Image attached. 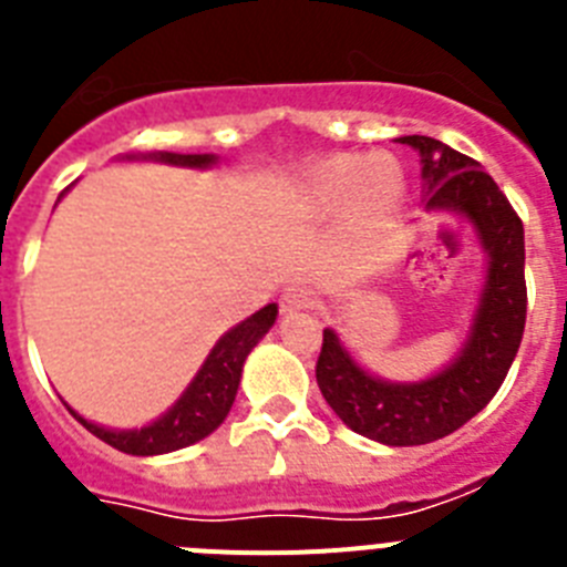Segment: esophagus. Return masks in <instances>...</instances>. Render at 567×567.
<instances>
[{
    "label": "esophagus",
    "mask_w": 567,
    "mask_h": 567,
    "mask_svg": "<svg viewBox=\"0 0 567 567\" xmlns=\"http://www.w3.org/2000/svg\"><path fill=\"white\" fill-rule=\"evenodd\" d=\"M318 303L312 289L307 287H287L284 295H280V312L284 315H298V312H309V309Z\"/></svg>",
    "instance_id": "1"
}]
</instances>
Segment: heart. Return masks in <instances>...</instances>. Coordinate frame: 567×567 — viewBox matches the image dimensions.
<instances>
[{
  "label": "heart",
  "instance_id": "obj_1",
  "mask_svg": "<svg viewBox=\"0 0 567 567\" xmlns=\"http://www.w3.org/2000/svg\"><path fill=\"white\" fill-rule=\"evenodd\" d=\"M405 198L403 164L394 155L332 153L315 162L298 182V202L307 213L334 215L343 209L346 227L358 238L380 233Z\"/></svg>",
  "mask_w": 567,
  "mask_h": 567
}]
</instances>
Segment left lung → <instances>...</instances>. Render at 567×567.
<instances>
[{
    "label": "left lung",
    "instance_id": "obj_1",
    "mask_svg": "<svg viewBox=\"0 0 567 567\" xmlns=\"http://www.w3.org/2000/svg\"><path fill=\"white\" fill-rule=\"evenodd\" d=\"M423 164L425 213L460 215L485 252V278L468 334L423 380L365 372L334 329H323L320 394L352 432L383 445H423L457 432L488 405L517 358L525 329V233L519 215L474 158L429 135H403Z\"/></svg>",
    "mask_w": 567,
    "mask_h": 567
}]
</instances>
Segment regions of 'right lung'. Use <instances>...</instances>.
<instances>
[{
	"label": "right lung",
	"mask_w": 567,
	"mask_h": 567,
	"mask_svg": "<svg viewBox=\"0 0 567 567\" xmlns=\"http://www.w3.org/2000/svg\"><path fill=\"white\" fill-rule=\"evenodd\" d=\"M118 162H155L169 164V167H187V169H209L218 164L215 153H138V155H122ZM70 189V187H68ZM64 189V193H68ZM62 193V195H64ZM59 195V202H62ZM56 202V204H59ZM278 318V303H267L247 320H240L238 327L224 332L218 343L209 349L207 360L202 369L195 372L189 385L182 392V398L169 405L162 417H155L153 423L142 425V429H107L93 420L82 417L79 412L70 409V414L87 429L90 434H96L107 445L118 449L124 454H135V457H153V454H169L178 449L198 443V440L209 437L218 425L227 420L229 409L235 403L240 385V372L247 363L249 352H252L258 340L275 327Z\"/></svg>",
	"instance_id": "1"
}]
</instances>
